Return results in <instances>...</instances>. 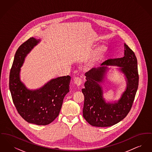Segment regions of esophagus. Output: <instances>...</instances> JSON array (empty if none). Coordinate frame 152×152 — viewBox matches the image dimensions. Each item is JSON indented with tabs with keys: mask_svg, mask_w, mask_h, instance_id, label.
I'll return each mask as SVG.
<instances>
[{
	"mask_svg": "<svg viewBox=\"0 0 152 152\" xmlns=\"http://www.w3.org/2000/svg\"><path fill=\"white\" fill-rule=\"evenodd\" d=\"M74 83L77 87H80L81 85V84H82V80L79 77H76L74 79Z\"/></svg>",
	"mask_w": 152,
	"mask_h": 152,
	"instance_id": "1",
	"label": "esophagus"
}]
</instances>
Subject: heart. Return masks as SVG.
<instances>
[{"mask_svg":"<svg viewBox=\"0 0 152 152\" xmlns=\"http://www.w3.org/2000/svg\"><path fill=\"white\" fill-rule=\"evenodd\" d=\"M106 51L107 48L104 46H102L101 47L97 48L93 53L91 58H89L88 61L87 62V64L85 65L86 69H88L92 68L95 65V64L104 56V55L106 52Z\"/></svg>","mask_w":152,"mask_h":152,"instance_id":"obj_1","label":"heart"}]
</instances>
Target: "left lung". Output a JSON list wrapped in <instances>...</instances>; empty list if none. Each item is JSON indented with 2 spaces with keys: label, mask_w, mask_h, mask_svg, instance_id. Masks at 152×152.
Instances as JSON below:
<instances>
[{
  "label": "left lung",
  "mask_w": 152,
  "mask_h": 152,
  "mask_svg": "<svg viewBox=\"0 0 152 152\" xmlns=\"http://www.w3.org/2000/svg\"><path fill=\"white\" fill-rule=\"evenodd\" d=\"M124 56L110 58L101 66L86 73L87 81L82 89L84 96L83 117L90 125L97 127L112 126L123 120L130 112L138 86L139 76L136 56L126 44ZM108 65L121 66L120 69L127 77V88L122 98L117 103H106L102 98V90L99 85L103 78Z\"/></svg>",
  "instance_id": "obj_1"
}]
</instances>
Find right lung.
Segmentation results:
<instances>
[{"label": "right lung", "mask_w": 152, "mask_h": 152, "mask_svg": "<svg viewBox=\"0 0 152 152\" xmlns=\"http://www.w3.org/2000/svg\"><path fill=\"white\" fill-rule=\"evenodd\" d=\"M30 37L18 48L11 68L9 87L15 107L22 118L28 123L46 125L59 115L65 95L69 92V76L51 80L44 86L35 91L26 88L19 78L24 58L39 42Z\"/></svg>", "instance_id": "right-lung-1"}]
</instances>
